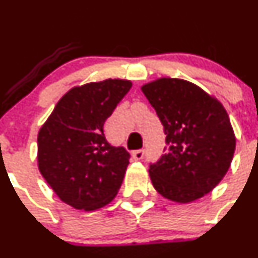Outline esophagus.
I'll list each match as a JSON object with an SVG mask.
<instances>
[{
    "instance_id": "obj_1",
    "label": "esophagus",
    "mask_w": 258,
    "mask_h": 258,
    "mask_svg": "<svg viewBox=\"0 0 258 258\" xmlns=\"http://www.w3.org/2000/svg\"><path fill=\"white\" fill-rule=\"evenodd\" d=\"M144 154H145V151L144 150H135L133 151L132 156L134 160H141L144 157Z\"/></svg>"
}]
</instances>
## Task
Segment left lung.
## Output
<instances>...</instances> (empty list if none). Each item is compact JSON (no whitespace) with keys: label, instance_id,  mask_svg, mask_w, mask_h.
I'll use <instances>...</instances> for the list:
<instances>
[{"label":"left lung","instance_id":"1","mask_svg":"<svg viewBox=\"0 0 258 258\" xmlns=\"http://www.w3.org/2000/svg\"><path fill=\"white\" fill-rule=\"evenodd\" d=\"M166 134L165 154L149 168L155 189L176 203L212 192L234 157L236 138L223 104L199 86L161 77L141 86Z\"/></svg>","mask_w":258,"mask_h":258}]
</instances>
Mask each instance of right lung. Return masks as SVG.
<instances>
[{
  "label": "right lung",
  "instance_id": "add662e5",
  "mask_svg": "<svg viewBox=\"0 0 258 258\" xmlns=\"http://www.w3.org/2000/svg\"><path fill=\"white\" fill-rule=\"evenodd\" d=\"M132 88L108 79L76 86L63 95L38 133V168L56 196L75 209H99L114 199L129 152L103 134L106 119Z\"/></svg>",
  "mask_w": 258,
  "mask_h": 258
}]
</instances>
